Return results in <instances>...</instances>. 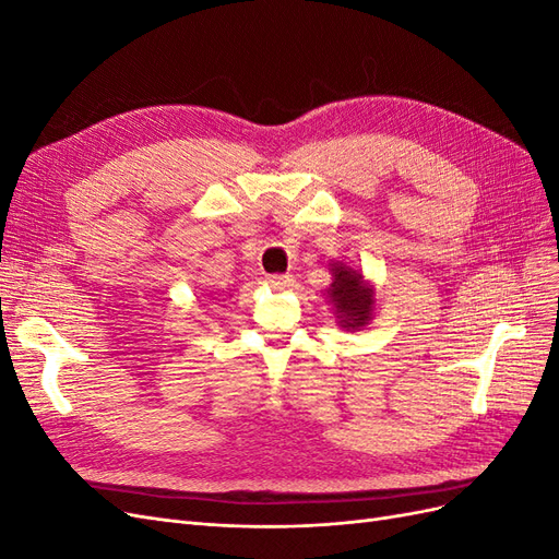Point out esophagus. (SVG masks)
Instances as JSON below:
<instances>
[{"mask_svg": "<svg viewBox=\"0 0 559 559\" xmlns=\"http://www.w3.org/2000/svg\"><path fill=\"white\" fill-rule=\"evenodd\" d=\"M273 289H289V286L294 284V277L292 275H267L265 280Z\"/></svg>", "mask_w": 559, "mask_h": 559, "instance_id": "1", "label": "esophagus"}]
</instances>
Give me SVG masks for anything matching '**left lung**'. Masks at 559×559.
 Segmentation results:
<instances>
[{"instance_id": "8db88e82", "label": "left lung", "mask_w": 559, "mask_h": 559, "mask_svg": "<svg viewBox=\"0 0 559 559\" xmlns=\"http://www.w3.org/2000/svg\"><path fill=\"white\" fill-rule=\"evenodd\" d=\"M329 298L345 329H359L368 324L370 310H373V289L364 284L357 270L333 265V284L329 289Z\"/></svg>"}]
</instances>
